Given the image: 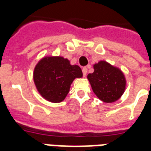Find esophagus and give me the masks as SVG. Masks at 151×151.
Returning a JSON list of instances; mask_svg holds the SVG:
<instances>
[{
	"label": "esophagus",
	"instance_id": "1",
	"mask_svg": "<svg viewBox=\"0 0 151 151\" xmlns=\"http://www.w3.org/2000/svg\"><path fill=\"white\" fill-rule=\"evenodd\" d=\"M82 73H83V75L85 77V76H86V74H87V68H86V67H83Z\"/></svg>",
	"mask_w": 151,
	"mask_h": 151
}]
</instances>
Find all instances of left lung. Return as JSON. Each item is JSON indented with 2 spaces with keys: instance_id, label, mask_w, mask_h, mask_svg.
I'll use <instances>...</instances> for the list:
<instances>
[{
  "instance_id": "8db88e82",
  "label": "left lung",
  "mask_w": 151,
  "mask_h": 151,
  "mask_svg": "<svg viewBox=\"0 0 151 151\" xmlns=\"http://www.w3.org/2000/svg\"><path fill=\"white\" fill-rule=\"evenodd\" d=\"M94 72L87 78L92 91L104 103H114L122 97L126 88L124 73L118 67L104 60L93 65Z\"/></svg>"
}]
</instances>
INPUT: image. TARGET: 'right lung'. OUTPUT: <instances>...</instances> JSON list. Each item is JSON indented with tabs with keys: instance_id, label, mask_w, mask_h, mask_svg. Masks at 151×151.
<instances>
[{
	"instance_id": "obj_1",
	"label": "right lung",
	"mask_w": 151,
	"mask_h": 151,
	"mask_svg": "<svg viewBox=\"0 0 151 151\" xmlns=\"http://www.w3.org/2000/svg\"><path fill=\"white\" fill-rule=\"evenodd\" d=\"M34 82L37 92L51 103H60L69 93L75 78H82L81 69L63 56L43 57L34 67Z\"/></svg>"
}]
</instances>
